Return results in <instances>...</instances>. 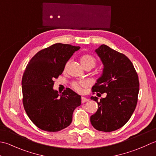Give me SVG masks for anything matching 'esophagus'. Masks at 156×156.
Here are the masks:
<instances>
[{"label": "esophagus", "instance_id": "34e87169", "mask_svg": "<svg viewBox=\"0 0 156 156\" xmlns=\"http://www.w3.org/2000/svg\"><path fill=\"white\" fill-rule=\"evenodd\" d=\"M88 100H89L87 99L86 98H85V97H82V98H81V103H82V104L87 102V101Z\"/></svg>", "mask_w": 156, "mask_h": 156}]
</instances>
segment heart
Instances as JSON below:
<instances>
[{"label":"heart","instance_id":"b5f03b06","mask_svg":"<svg viewBox=\"0 0 156 156\" xmlns=\"http://www.w3.org/2000/svg\"><path fill=\"white\" fill-rule=\"evenodd\" d=\"M81 62L85 68L87 67V66H90V67L93 68L96 64V59L92 55L86 54V55H83L81 57ZM71 86L75 91L81 92L83 87L87 86V83L85 81H74L73 83H72Z\"/></svg>","mask_w":156,"mask_h":156}]
</instances>
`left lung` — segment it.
<instances>
[{"label":"left lung","instance_id":"obj_1","mask_svg":"<svg viewBox=\"0 0 156 156\" xmlns=\"http://www.w3.org/2000/svg\"><path fill=\"white\" fill-rule=\"evenodd\" d=\"M96 52L104 68L101 77L92 87V93H106V97L100 101L97 97H91L98 103V109L91 116L90 121L98 131L111 132L125 125L135 111L139 91V77L133 63L124 54L104 44Z\"/></svg>","mask_w":156,"mask_h":156}]
</instances>
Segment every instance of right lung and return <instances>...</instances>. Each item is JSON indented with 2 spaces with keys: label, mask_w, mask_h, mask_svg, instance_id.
I'll list each match as a JSON object with an SVG mask.
<instances>
[{
  "label": "right lung",
  "mask_w": 156,
  "mask_h": 156,
  "mask_svg": "<svg viewBox=\"0 0 156 156\" xmlns=\"http://www.w3.org/2000/svg\"><path fill=\"white\" fill-rule=\"evenodd\" d=\"M79 46L57 43L35 55L22 77L23 104L27 116L45 131H61L71 125L81 96L66 88L61 94L53 90L54 80L62 74L66 62Z\"/></svg>",
  "instance_id": "add662e5"
}]
</instances>
